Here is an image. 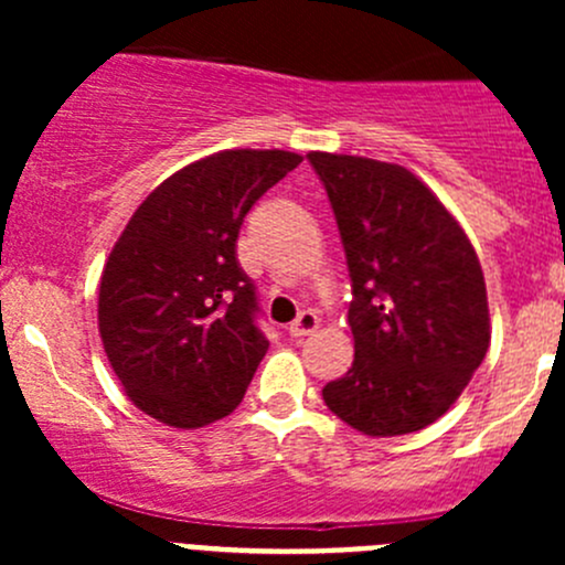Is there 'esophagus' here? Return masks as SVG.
<instances>
[{"instance_id": "34e87169", "label": "esophagus", "mask_w": 565, "mask_h": 565, "mask_svg": "<svg viewBox=\"0 0 565 565\" xmlns=\"http://www.w3.org/2000/svg\"><path fill=\"white\" fill-rule=\"evenodd\" d=\"M317 328H319V317L315 311L303 309L298 317H295V322L289 324V335H292V339H303V335L315 333Z\"/></svg>"}]
</instances>
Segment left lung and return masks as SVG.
<instances>
[{"label": "left lung", "mask_w": 565, "mask_h": 565, "mask_svg": "<svg viewBox=\"0 0 565 565\" xmlns=\"http://www.w3.org/2000/svg\"><path fill=\"white\" fill-rule=\"evenodd\" d=\"M352 278L355 361L322 388L330 413L369 437L435 424L489 350L481 262L440 199L404 167L309 152Z\"/></svg>", "instance_id": "1"}]
</instances>
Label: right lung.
I'll list each match as a JSON object with an SVG mask.
<instances>
[{"mask_svg":"<svg viewBox=\"0 0 565 565\" xmlns=\"http://www.w3.org/2000/svg\"><path fill=\"white\" fill-rule=\"evenodd\" d=\"M303 158L224 150L163 180L128 221L100 276L98 330L141 413L177 429L230 415L267 352L237 235L256 199Z\"/></svg>","mask_w":565,"mask_h":565,"instance_id":"1","label":"right lung"}]
</instances>
